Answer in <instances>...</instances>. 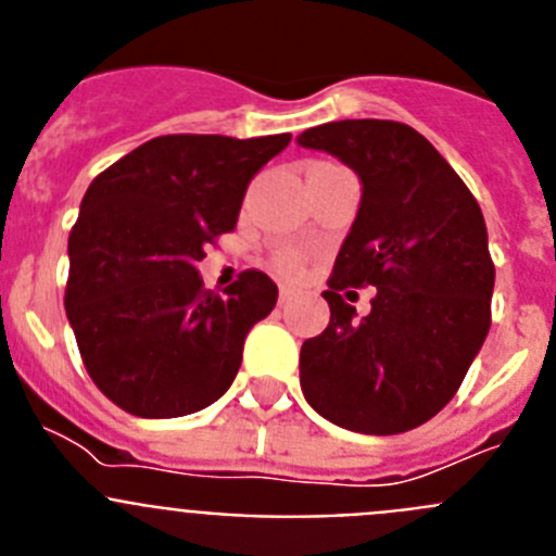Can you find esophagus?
<instances>
[{
	"instance_id": "34e87169",
	"label": "esophagus",
	"mask_w": 556,
	"mask_h": 556,
	"mask_svg": "<svg viewBox=\"0 0 556 556\" xmlns=\"http://www.w3.org/2000/svg\"><path fill=\"white\" fill-rule=\"evenodd\" d=\"M294 298V289L292 287H287V283H283L281 289H278V301L281 303H289Z\"/></svg>"
}]
</instances>
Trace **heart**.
Segmentation results:
<instances>
[{
	"label": "heart",
	"instance_id": "b5f03b06",
	"mask_svg": "<svg viewBox=\"0 0 556 556\" xmlns=\"http://www.w3.org/2000/svg\"><path fill=\"white\" fill-rule=\"evenodd\" d=\"M275 267L281 269V273H298V269H301V253L283 250V253L275 255Z\"/></svg>",
	"mask_w": 556,
	"mask_h": 556
}]
</instances>
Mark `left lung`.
Returning a JSON list of instances; mask_svg holds the SVG:
<instances>
[{
    "label": "left lung",
    "instance_id": "8db88e82",
    "mask_svg": "<svg viewBox=\"0 0 556 556\" xmlns=\"http://www.w3.org/2000/svg\"><path fill=\"white\" fill-rule=\"evenodd\" d=\"M298 144L339 159L362 184L323 292L331 320L301 348L303 395L342 429H417L456 395L490 331L495 267L479 203L401 122H328ZM362 286L377 287L367 318L344 301Z\"/></svg>",
    "mask_w": 556,
    "mask_h": 556
}]
</instances>
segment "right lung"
Wrapping results in <instances>:
<instances>
[{
  "mask_svg": "<svg viewBox=\"0 0 556 556\" xmlns=\"http://www.w3.org/2000/svg\"><path fill=\"white\" fill-rule=\"evenodd\" d=\"M289 132L159 136L97 175L68 236L66 317L102 395L136 417H180L233 384L244 337L278 301L248 269L203 289L205 244L236 228L248 184Z\"/></svg>",
  "mask_w": 556,
  "mask_h": 556,
  "instance_id": "obj_1",
  "label": "right lung"
}]
</instances>
